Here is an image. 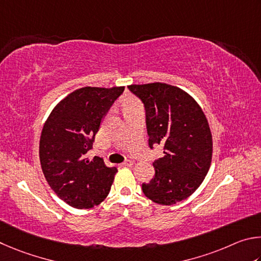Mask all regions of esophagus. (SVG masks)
<instances>
[{
    "instance_id": "esophagus-1",
    "label": "esophagus",
    "mask_w": 261,
    "mask_h": 261,
    "mask_svg": "<svg viewBox=\"0 0 261 261\" xmlns=\"http://www.w3.org/2000/svg\"><path fill=\"white\" fill-rule=\"evenodd\" d=\"M133 164H134L133 161H125V162L121 164V166H132V165H133Z\"/></svg>"
}]
</instances>
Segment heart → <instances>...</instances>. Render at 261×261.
<instances>
[{
    "mask_svg": "<svg viewBox=\"0 0 261 261\" xmlns=\"http://www.w3.org/2000/svg\"><path fill=\"white\" fill-rule=\"evenodd\" d=\"M136 104L138 103H136L133 99H126L125 102H123V110L130 108V107H134V105H136Z\"/></svg>",
    "mask_w": 261,
    "mask_h": 261,
    "instance_id": "b5f03b06",
    "label": "heart"
}]
</instances>
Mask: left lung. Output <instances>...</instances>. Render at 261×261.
I'll use <instances>...</instances> for the list:
<instances>
[{
	"instance_id": "1",
	"label": "left lung",
	"mask_w": 261,
	"mask_h": 261,
	"mask_svg": "<svg viewBox=\"0 0 261 261\" xmlns=\"http://www.w3.org/2000/svg\"><path fill=\"white\" fill-rule=\"evenodd\" d=\"M143 103L149 147L162 144L164 157L153 162L154 176L142 184L152 202L172 205L202 185L212 159V135L204 112L177 87L154 82L128 86Z\"/></svg>"
}]
</instances>
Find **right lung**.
Instances as JSON below:
<instances>
[{"label": "right lung", "mask_w": 261, "mask_h": 261, "mask_svg": "<svg viewBox=\"0 0 261 261\" xmlns=\"http://www.w3.org/2000/svg\"><path fill=\"white\" fill-rule=\"evenodd\" d=\"M125 87H84L66 96L50 113L40 139V162L55 194L70 206L90 208L107 198L117 167L86 156L104 117Z\"/></svg>", "instance_id": "obj_1"}]
</instances>
